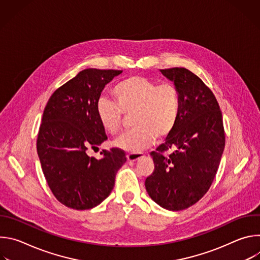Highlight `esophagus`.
<instances>
[{"label":"esophagus","mask_w":260,"mask_h":260,"mask_svg":"<svg viewBox=\"0 0 260 260\" xmlns=\"http://www.w3.org/2000/svg\"><path fill=\"white\" fill-rule=\"evenodd\" d=\"M143 157V153H127L126 158L128 161H137Z\"/></svg>","instance_id":"obj_1"}]
</instances>
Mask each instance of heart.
Here are the masks:
<instances>
[{"label":"heart","instance_id":"1","mask_svg":"<svg viewBox=\"0 0 260 260\" xmlns=\"http://www.w3.org/2000/svg\"><path fill=\"white\" fill-rule=\"evenodd\" d=\"M115 103L102 98L96 103V117L103 129L116 135L122 114L132 116L131 132L117 138L113 145L121 150L138 153L150 147L155 138L164 140L172 134L181 112L178 88L171 83L159 84L143 76H131L112 89Z\"/></svg>","mask_w":260,"mask_h":260}]
</instances>
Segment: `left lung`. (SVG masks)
I'll return each mask as SVG.
<instances>
[{"mask_svg":"<svg viewBox=\"0 0 260 260\" xmlns=\"http://www.w3.org/2000/svg\"><path fill=\"white\" fill-rule=\"evenodd\" d=\"M159 71L178 88L181 112L166 143L150 153L154 171L145 187L164 209L181 211L199 202L211 186L225 146L223 121L215 95L192 72Z\"/></svg>","mask_w":260,"mask_h":260,"instance_id":"obj_1","label":"left lung"}]
</instances>
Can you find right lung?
<instances>
[{
    "label": "right lung",
    "instance_id": "add662e5",
    "mask_svg": "<svg viewBox=\"0 0 260 260\" xmlns=\"http://www.w3.org/2000/svg\"><path fill=\"white\" fill-rule=\"evenodd\" d=\"M121 73L85 69L56 89L44 109L37 151L49 188L68 208L87 210L100 205L126 161L118 148L103 150L101 159L87 154L107 140L96 117V103L105 86Z\"/></svg>",
    "mask_w": 260,
    "mask_h": 260
}]
</instances>
